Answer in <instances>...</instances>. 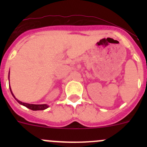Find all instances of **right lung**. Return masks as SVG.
I'll use <instances>...</instances> for the list:
<instances>
[{
	"label": "right lung",
	"instance_id": "obj_1",
	"mask_svg": "<svg viewBox=\"0 0 147 147\" xmlns=\"http://www.w3.org/2000/svg\"><path fill=\"white\" fill-rule=\"evenodd\" d=\"M10 92H11V94H13V97H15L14 94H13V92H12L10 87ZM15 99H16V100L18 101V103H20V105H23V106L26 107L28 108V109H32V110H43V109H47V108L48 107V106H47V105H32V104H28V103H25V102H22L19 101V100H17L16 97H15Z\"/></svg>",
	"mask_w": 147,
	"mask_h": 147
}]
</instances>
